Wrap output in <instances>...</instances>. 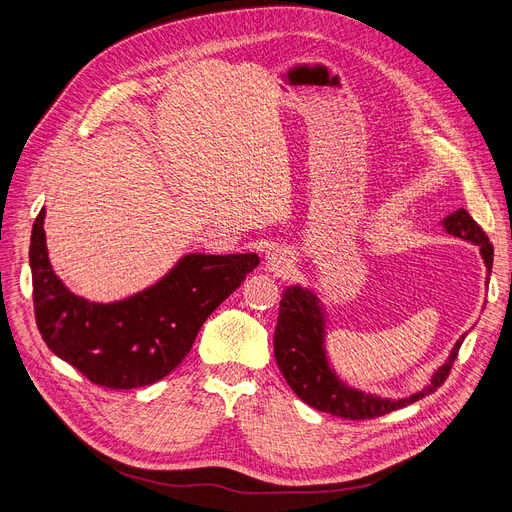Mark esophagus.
I'll use <instances>...</instances> for the list:
<instances>
[{
	"label": "esophagus",
	"instance_id": "34e87169",
	"mask_svg": "<svg viewBox=\"0 0 512 512\" xmlns=\"http://www.w3.org/2000/svg\"><path fill=\"white\" fill-rule=\"evenodd\" d=\"M291 264H294V256L285 248H277L266 256V269L275 275H285L291 269Z\"/></svg>",
	"mask_w": 512,
	"mask_h": 512
}]
</instances>
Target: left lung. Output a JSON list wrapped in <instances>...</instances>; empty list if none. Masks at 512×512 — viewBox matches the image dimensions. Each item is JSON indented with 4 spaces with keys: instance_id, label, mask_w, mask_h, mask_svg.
I'll return each mask as SVG.
<instances>
[{
    "instance_id": "8db88e82",
    "label": "left lung",
    "mask_w": 512,
    "mask_h": 512,
    "mask_svg": "<svg viewBox=\"0 0 512 512\" xmlns=\"http://www.w3.org/2000/svg\"><path fill=\"white\" fill-rule=\"evenodd\" d=\"M440 225L448 235L460 237L462 241H469L479 248L490 281L494 248L488 235L473 221L471 214L465 208H460L448 214ZM327 331L329 314L319 291L298 283L287 285L279 304V319L275 327V358L279 371L302 402L321 412H329V415L352 421L387 415V412L415 404L417 400L431 394L448 377L458 348L467 337V333L458 337V342L452 346L448 358L431 373L429 381L421 389L394 398L364 392V389L350 385L339 375L333 369L327 350Z\"/></svg>"
}]
</instances>
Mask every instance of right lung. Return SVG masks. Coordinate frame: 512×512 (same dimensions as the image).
Instances as JSON below:
<instances>
[{"label": "right lung", "instance_id": "1", "mask_svg": "<svg viewBox=\"0 0 512 512\" xmlns=\"http://www.w3.org/2000/svg\"><path fill=\"white\" fill-rule=\"evenodd\" d=\"M45 208L29 262L41 337L58 358L110 389L150 385L175 371L200 327L258 266L256 254L191 252L156 283L114 302H91L56 275L45 243Z\"/></svg>", "mask_w": 512, "mask_h": 512}]
</instances>
